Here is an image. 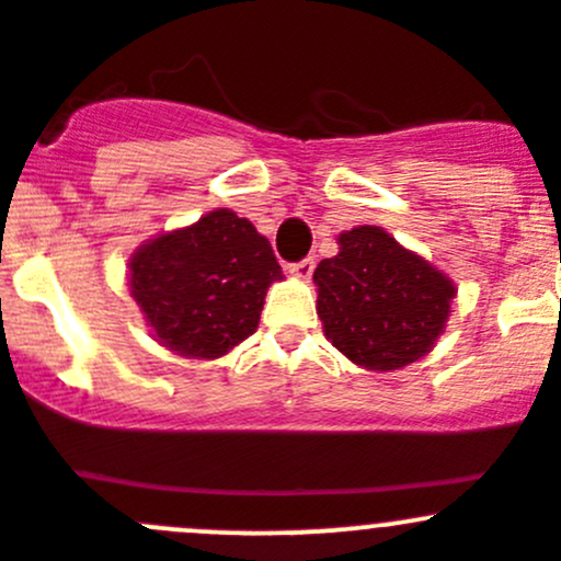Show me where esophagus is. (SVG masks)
<instances>
[{
	"mask_svg": "<svg viewBox=\"0 0 561 561\" xmlns=\"http://www.w3.org/2000/svg\"><path fill=\"white\" fill-rule=\"evenodd\" d=\"M313 259H302V261H295V264H289V275L300 277V280H311L313 275Z\"/></svg>",
	"mask_w": 561,
	"mask_h": 561,
	"instance_id": "1",
	"label": "esophagus"
}]
</instances>
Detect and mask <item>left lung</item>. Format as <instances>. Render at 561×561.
<instances>
[{
	"mask_svg": "<svg viewBox=\"0 0 561 561\" xmlns=\"http://www.w3.org/2000/svg\"><path fill=\"white\" fill-rule=\"evenodd\" d=\"M317 313L330 344L355 366L393 371L432 352L457 286L380 226L339 233V253L313 270Z\"/></svg>",
	"mask_w": 561,
	"mask_h": 561,
	"instance_id": "1",
	"label": "left lung"
}]
</instances>
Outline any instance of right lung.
Masks as SVG:
<instances>
[{
  "label": "right lung",
  "instance_id": "1",
  "mask_svg": "<svg viewBox=\"0 0 561 561\" xmlns=\"http://www.w3.org/2000/svg\"><path fill=\"white\" fill-rule=\"evenodd\" d=\"M275 280L284 272L272 244L231 209L159 233L129 259V291L153 341L192 360H215L253 335Z\"/></svg>",
  "mask_w": 561,
  "mask_h": 561
}]
</instances>
